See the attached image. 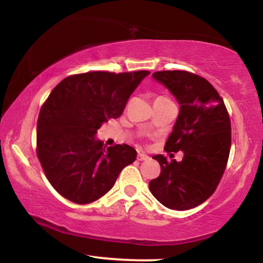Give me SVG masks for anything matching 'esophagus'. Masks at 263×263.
<instances>
[{"instance_id":"1","label":"esophagus","mask_w":263,"mask_h":263,"mask_svg":"<svg viewBox=\"0 0 263 263\" xmlns=\"http://www.w3.org/2000/svg\"><path fill=\"white\" fill-rule=\"evenodd\" d=\"M148 156H147V154H145V153H139L138 154V160H140V161H142V160H147L148 159Z\"/></svg>"}]
</instances>
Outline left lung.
I'll list each match as a JSON object with an SVG mask.
<instances>
[{
	"label": "left lung",
	"instance_id": "left-lung-1",
	"mask_svg": "<svg viewBox=\"0 0 263 263\" xmlns=\"http://www.w3.org/2000/svg\"><path fill=\"white\" fill-rule=\"evenodd\" d=\"M179 104V114L164 149L183 152L181 161L157 154L160 175L149 182L153 196L170 210L204 202L224 175L231 147V122L224 100L206 79L184 70L153 73Z\"/></svg>",
	"mask_w": 263,
	"mask_h": 263
}]
</instances>
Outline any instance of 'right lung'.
I'll list each match as a JSON object with an SVG mask.
<instances>
[{
	"label": "right lung",
	"instance_id": "1",
	"mask_svg": "<svg viewBox=\"0 0 263 263\" xmlns=\"http://www.w3.org/2000/svg\"><path fill=\"white\" fill-rule=\"evenodd\" d=\"M149 71H89L70 75L52 89L37 122V156L50 184L67 200L91 203L112 188L136 159L125 145L103 146L97 130L120 117L129 97Z\"/></svg>",
	"mask_w": 263,
	"mask_h": 263
}]
</instances>
